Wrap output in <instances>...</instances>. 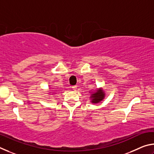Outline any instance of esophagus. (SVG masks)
<instances>
[{"label":"esophagus","instance_id":"34e87169","mask_svg":"<svg viewBox=\"0 0 154 154\" xmlns=\"http://www.w3.org/2000/svg\"><path fill=\"white\" fill-rule=\"evenodd\" d=\"M71 88H72V89L74 91H76V90H77V86H76V85H73V86L71 87Z\"/></svg>","mask_w":154,"mask_h":154}]
</instances>
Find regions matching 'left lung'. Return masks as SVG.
<instances>
[{
    "label": "left lung",
    "mask_w": 154,
    "mask_h": 154,
    "mask_svg": "<svg viewBox=\"0 0 154 154\" xmlns=\"http://www.w3.org/2000/svg\"><path fill=\"white\" fill-rule=\"evenodd\" d=\"M105 92H104L102 88H99V89H97L96 91H95V92H92V94H91V103L94 104L100 103V101H102L105 98Z\"/></svg>",
    "instance_id": "left-lung-1"
}]
</instances>
